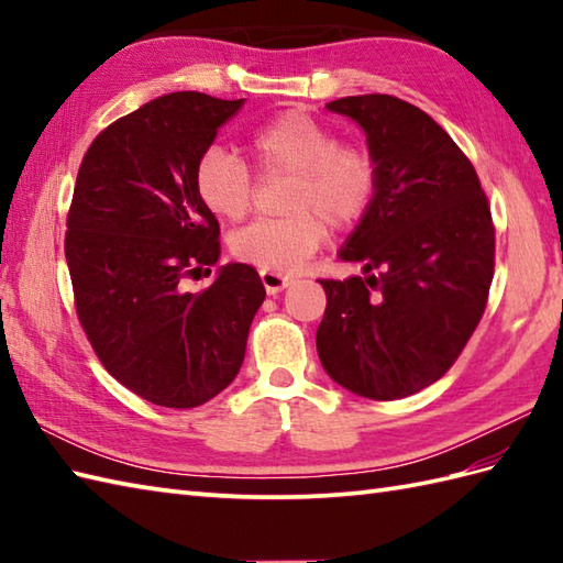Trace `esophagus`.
<instances>
[{
	"label": "esophagus",
	"instance_id": "1",
	"mask_svg": "<svg viewBox=\"0 0 563 563\" xmlns=\"http://www.w3.org/2000/svg\"><path fill=\"white\" fill-rule=\"evenodd\" d=\"M261 283H263V288H266L268 295L280 292L290 285V280L285 278L283 273H275V271H261Z\"/></svg>",
	"mask_w": 563,
	"mask_h": 563
}]
</instances>
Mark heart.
<instances>
[{
	"label": "heart",
	"instance_id": "obj_1",
	"mask_svg": "<svg viewBox=\"0 0 563 563\" xmlns=\"http://www.w3.org/2000/svg\"><path fill=\"white\" fill-rule=\"evenodd\" d=\"M246 150L261 172L290 174L283 190L288 214L251 222L230 239L232 254L261 271H297L321 244L327 224L333 230L351 227L373 202V154L357 145H339L333 130L305 111L280 113L258 125ZM194 184L202 206L222 220H242L251 208V174L224 147L200 154Z\"/></svg>",
	"mask_w": 563,
	"mask_h": 563
}]
</instances>
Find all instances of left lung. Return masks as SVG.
<instances>
[{"label": "left lung", "instance_id": "8db88e82", "mask_svg": "<svg viewBox=\"0 0 563 563\" xmlns=\"http://www.w3.org/2000/svg\"><path fill=\"white\" fill-rule=\"evenodd\" d=\"M363 128L377 188L339 251L363 275L319 280L317 353L357 397L391 401L433 385L484 314L494 222L472 162L426 111L387 93L327 103Z\"/></svg>", "mask_w": 563, "mask_h": 563}]
</instances>
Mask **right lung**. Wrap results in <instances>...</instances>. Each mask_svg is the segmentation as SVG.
Wrapping results in <instances>:
<instances>
[{"label":"right lung","instance_id":"right-lung-1","mask_svg":"<svg viewBox=\"0 0 563 563\" xmlns=\"http://www.w3.org/2000/svg\"><path fill=\"white\" fill-rule=\"evenodd\" d=\"M200 91L154 99L91 142L67 214L65 258L77 314L103 367L137 397L194 409L232 385L266 300L256 268L220 258V224L194 174L242 109Z\"/></svg>","mask_w":563,"mask_h":563}]
</instances>
